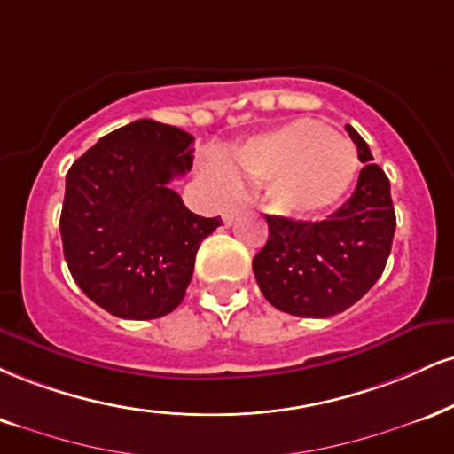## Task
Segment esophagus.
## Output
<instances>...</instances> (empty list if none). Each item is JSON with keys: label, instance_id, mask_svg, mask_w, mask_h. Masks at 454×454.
Listing matches in <instances>:
<instances>
[{"label": "esophagus", "instance_id": "1", "mask_svg": "<svg viewBox=\"0 0 454 454\" xmlns=\"http://www.w3.org/2000/svg\"><path fill=\"white\" fill-rule=\"evenodd\" d=\"M243 209H241V207H231V209H226V211H223V223H226V226H231V223L234 222V220H237V217H239V213H241Z\"/></svg>", "mask_w": 454, "mask_h": 454}]
</instances>
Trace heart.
I'll use <instances>...</instances> for the list:
<instances>
[{"instance_id":"heart-1","label":"heart","mask_w":454,"mask_h":454,"mask_svg":"<svg viewBox=\"0 0 454 454\" xmlns=\"http://www.w3.org/2000/svg\"><path fill=\"white\" fill-rule=\"evenodd\" d=\"M232 167L255 184H269L270 205L283 215L309 217L330 209L357 175V152L342 135L317 120H292L254 135L232 150ZM231 167H211L226 190L239 188Z\"/></svg>"}]
</instances>
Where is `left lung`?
<instances>
[{"label":"left lung","mask_w":454,"mask_h":454,"mask_svg":"<svg viewBox=\"0 0 454 454\" xmlns=\"http://www.w3.org/2000/svg\"><path fill=\"white\" fill-rule=\"evenodd\" d=\"M364 162L351 199L327 220L266 215L269 241L254 258L255 281L275 309L296 317L338 315L383 275L395 232L391 185L362 135L347 124Z\"/></svg>","instance_id":"left-lung-1"}]
</instances>
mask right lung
<instances>
[{"label": "right lung", "instance_id": "add662e5", "mask_svg": "<svg viewBox=\"0 0 454 454\" xmlns=\"http://www.w3.org/2000/svg\"><path fill=\"white\" fill-rule=\"evenodd\" d=\"M194 137L135 120L71 165L61 211L63 254L92 302L120 319H158L182 304L203 239L200 217L168 188L192 168Z\"/></svg>", "mask_w": 454, "mask_h": 454}]
</instances>
